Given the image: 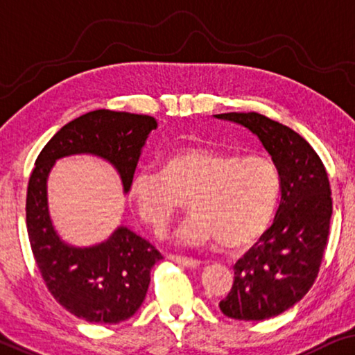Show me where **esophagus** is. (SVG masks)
<instances>
[{"instance_id": "34e87169", "label": "esophagus", "mask_w": 355, "mask_h": 355, "mask_svg": "<svg viewBox=\"0 0 355 355\" xmlns=\"http://www.w3.org/2000/svg\"><path fill=\"white\" fill-rule=\"evenodd\" d=\"M167 259H168V261L177 262V263H180V266L188 267V268H194V267L199 266L198 259H193V257H184V256H175V254H168Z\"/></svg>"}]
</instances>
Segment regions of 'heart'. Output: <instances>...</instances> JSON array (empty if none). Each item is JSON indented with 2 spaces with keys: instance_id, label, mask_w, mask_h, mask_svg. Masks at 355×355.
I'll use <instances>...</instances> for the list:
<instances>
[{
  "instance_id": "1",
  "label": "heart",
  "mask_w": 355,
  "mask_h": 355,
  "mask_svg": "<svg viewBox=\"0 0 355 355\" xmlns=\"http://www.w3.org/2000/svg\"><path fill=\"white\" fill-rule=\"evenodd\" d=\"M279 173L263 156L187 148L164 159L162 172L143 168L130 183L144 223L164 230L188 201L194 216L178 230L189 244L216 239L227 249L252 244L270 225L279 198Z\"/></svg>"
}]
</instances>
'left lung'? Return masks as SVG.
<instances>
[{"mask_svg": "<svg viewBox=\"0 0 355 355\" xmlns=\"http://www.w3.org/2000/svg\"><path fill=\"white\" fill-rule=\"evenodd\" d=\"M256 133L273 159L282 199L272 227L234 263L218 307L234 320H266L306 296L320 270L333 214L327 168L301 135L257 112L217 114Z\"/></svg>", "mask_w": 355, "mask_h": 355, "instance_id": "left-lung-1", "label": "left lung"}]
</instances>
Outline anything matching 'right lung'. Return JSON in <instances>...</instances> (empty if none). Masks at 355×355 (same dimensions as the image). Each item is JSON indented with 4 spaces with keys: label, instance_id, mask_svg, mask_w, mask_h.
Returning <instances> with one entry per match:
<instances>
[{
    "label": "right lung",
    "instance_id": "add662e5",
    "mask_svg": "<svg viewBox=\"0 0 355 355\" xmlns=\"http://www.w3.org/2000/svg\"><path fill=\"white\" fill-rule=\"evenodd\" d=\"M157 127L151 116L98 109L64 125L38 154L28 178L26 222L30 246L51 296L89 323L128 320L146 297L151 268L162 254L127 227L93 248L61 241L49 220L46 178L56 159L89 153L106 159L130 189L141 148Z\"/></svg>",
    "mask_w": 355,
    "mask_h": 355
}]
</instances>
